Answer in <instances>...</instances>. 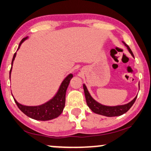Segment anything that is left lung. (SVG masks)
<instances>
[{
    "label": "left lung",
    "instance_id": "8db88e82",
    "mask_svg": "<svg viewBox=\"0 0 151 151\" xmlns=\"http://www.w3.org/2000/svg\"><path fill=\"white\" fill-rule=\"evenodd\" d=\"M123 43L125 45V47H127V49H128L129 52L131 53V55L133 57L134 54H133L132 51L129 47V46L126 45L124 42ZM83 90H84V93H85V97H86V100L87 105L88 106V107L92 110V111L94 112L95 114H100V115L108 116V117H113V116H121L128 111L129 109L132 107V106L133 105L135 100L137 98V96L133 99L131 102L125 104H123V105H118V106H106L103 105V104H100L97 102L96 100H95L94 99L92 98L91 94H90L88 91L86 86L85 84L83 85Z\"/></svg>",
    "mask_w": 151,
    "mask_h": 151
}]
</instances>
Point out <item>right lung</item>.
<instances>
[{"instance_id": "right-lung-1", "label": "right lung", "mask_w": 151, "mask_h": 151, "mask_svg": "<svg viewBox=\"0 0 151 151\" xmlns=\"http://www.w3.org/2000/svg\"><path fill=\"white\" fill-rule=\"evenodd\" d=\"M28 37L24 38L22 41L20 42L19 45L18 50L20 48V46L27 39ZM17 52L14 54L12 60V67H11L10 71H9V75L11 74L12 69V65L14 62L15 57H16ZM10 77V76H9ZM73 75L70 74L65 77L60 84L58 92L55 95L52 99L49 100L48 102H45V104H41L39 106H25L22 105L19 103L14 98V102L17 104L19 109L22 111L24 114L28 117L33 118V119L37 120V121H49V120L53 119L58 117L61 114L65 107V94L66 91L69 86L70 81ZM13 96V95H12Z\"/></svg>"}]
</instances>
